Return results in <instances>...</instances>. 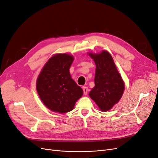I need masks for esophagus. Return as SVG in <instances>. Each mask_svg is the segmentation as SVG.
Returning <instances> with one entry per match:
<instances>
[{
  "label": "esophagus",
  "instance_id": "obj_1",
  "mask_svg": "<svg viewBox=\"0 0 158 158\" xmlns=\"http://www.w3.org/2000/svg\"><path fill=\"white\" fill-rule=\"evenodd\" d=\"M83 92H84V95H87L88 92V87H83Z\"/></svg>",
  "mask_w": 158,
  "mask_h": 158
}]
</instances>
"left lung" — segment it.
I'll return each mask as SVG.
<instances>
[{
	"label": "left lung",
	"instance_id": "8db88e82",
	"mask_svg": "<svg viewBox=\"0 0 158 158\" xmlns=\"http://www.w3.org/2000/svg\"><path fill=\"white\" fill-rule=\"evenodd\" d=\"M96 65L95 87L89 95L103 111L111 109L121 98L125 85L111 55L106 51L89 54Z\"/></svg>",
	"mask_w": 158,
	"mask_h": 158
}]
</instances>
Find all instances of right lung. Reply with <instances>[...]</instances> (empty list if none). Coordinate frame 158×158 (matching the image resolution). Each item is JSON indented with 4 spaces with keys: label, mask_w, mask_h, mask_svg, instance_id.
I'll return each instance as SVG.
<instances>
[{
    "label": "right lung",
    "mask_w": 158,
    "mask_h": 158,
    "mask_svg": "<svg viewBox=\"0 0 158 158\" xmlns=\"http://www.w3.org/2000/svg\"><path fill=\"white\" fill-rule=\"evenodd\" d=\"M73 60V56L68 54L55 55L47 62L37 78L38 94L51 111L60 113L72 111L83 94L69 73Z\"/></svg>",
    "instance_id": "right-lung-1"
}]
</instances>
